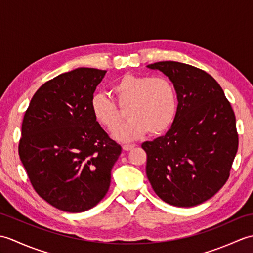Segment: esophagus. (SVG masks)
I'll return each mask as SVG.
<instances>
[{
  "label": "esophagus",
  "mask_w": 253,
  "mask_h": 253,
  "mask_svg": "<svg viewBox=\"0 0 253 253\" xmlns=\"http://www.w3.org/2000/svg\"><path fill=\"white\" fill-rule=\"evenodd\" d=\"M136 147V144H124L123 146V149L125 150V151H129V150H131L132 148H135Z\"/></svg>",
  "instance_id": "1"
}]
</instances>
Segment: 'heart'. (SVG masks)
<instances>
[{"label": "heart", "instance_id": "b5f03b06", "mask_svg": "<svg viewBox=\"0 0 253 253\" xmlns=\"http://www.w3.org/2000/svg\"><path fill=\"white\" fill-rule=\"evenodd\" d=\"M111 91L116 104L98 93L91 98L90 109L94 120L113 131L122 122L120 109L127 107L129 121L114 132L117 140L133 141L147 132L159 136L169 127L176 112V91L169 78L126 74L112 85Z\"/></svg>", "mask_w": 253, "mask_h": 253}]
</instances>
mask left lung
<instances>
[{
  "label": "left lung",
  "instance_id": "1",
  "mask_svg": "<svg viewBox=\"0 0 253 253\" xmlns=\"http://www.w3.org/2000/svg\"><path fill=\"white\" fill-rule=\"evenodd\" d=\"M174 84L178 106L165 136L141 144L155 193L175 207H193L213 197L229 177L238 150L236 117L221 85L188 64L148 65Z\"/></svg>",
  "mask_w": 253,
  "mask_h": 253
}]
</instances>
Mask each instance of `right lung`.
<instances>
[{"label": "right lung", "instance_id": "add662e5", "mask_svg": "<svg viewBox=\"0 0 253 253\" xmlns=\"http://www.w3.org/2000/svg\"><path fill=\"white\" fill-rule=\"evenodd\" d=\"M105 73L80 67L58 75L37 90L24 115L20 161L38 195L62 211L95 207L122 152L90 109Z\"/></svg>", "mask_w": 253, "mask_h": 253}]
</instances>
